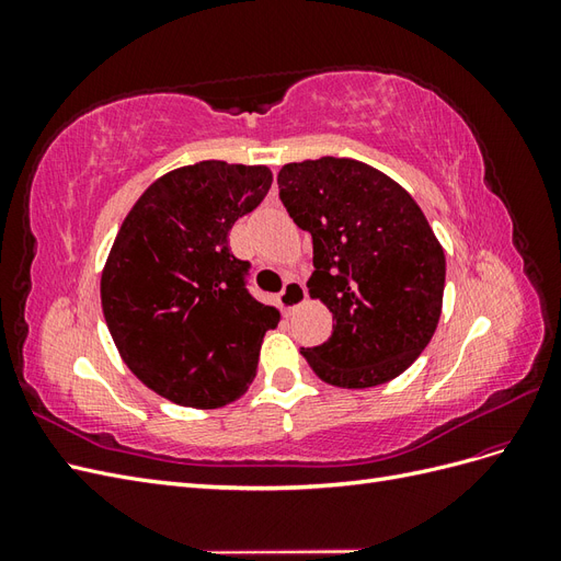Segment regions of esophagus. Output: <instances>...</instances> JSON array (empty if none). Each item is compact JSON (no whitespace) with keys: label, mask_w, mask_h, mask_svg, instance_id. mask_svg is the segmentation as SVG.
I'll return each mask as SVG.
<instances>
[{"label":"esophagus","mask_w":561,"mask_h":561,"mask_svg":"<svg viewBox=\"0 0 561 561\" xmlns=\"http://www.w3.org/2000/svg\"><path fill=\"white\" fill-rule=\"evenodd\" d=\"M304 299H307V287H304L299 280H287L280 293V307L287 313H293L299 304H304Z\"/></svg>","instance_id":"1"}]
</instances>
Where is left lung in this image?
Segmentation results:
<instances>
[{
  "label": "left lung",
  "instance_id": "left-lung-1",
  "mask_svg": "<svg viewBox=\"0 0 561 561\" xmlns=\"http://www.w3.org/2000/svg\"><path fill=\"white\" fill-rule=\"evenodd\" d=\"M283 206L313 239L309 295L332 311V336L301 348L339 388L396 379L435 334L445 250L398 182L355 159L322 157L278 173Z\"/></svg>",
  "mask_w": 561,
  "mask_h": 561
}]
</instances>
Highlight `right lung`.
I'll list each match as a JSON object with an SVG mask.
<instances>
[{"label": "right lung", "mask_w": 561, "mask_h": 561, "mask_svg": "<svg viewBox=\"0 0 561 561\" xmlns=\"http://www.w3.org/2000/svg\"><path fill=\"white\" fill-rule=\"evenodd\" d=\"M266 165L201 161L151 182L118 229L100 278L110 334L161 398L215 410L254 379L278 309L254 299L229 231L266 196Z\"/></svg>", "instance_id": "1"}]
</instances>
